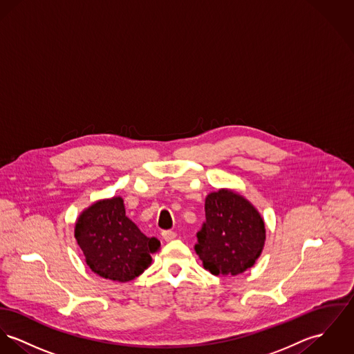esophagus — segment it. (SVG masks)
Returning <instances> with one entry per match:
<instances>
[{
  "label": "esophagus",
  "instance_id": "esophagus-1",
  "mask_svg": "<svg viewBox=\"0 0 354 354\" xmlns=\"http://www.w3.org/2000/svg\"><path fill=\"white\" fill-rule=\"evenodd\" d=\"M162 238H163V241H166V242H169V241H173L176 236H177V234L174 232V231H171V230H165V231H162Z\"/></svg>",
  "mask_w": 354,
  "mask_h": 354
}]
</instances>
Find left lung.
I'll use <instances>...</instances> for the list:
<instances>
[{
	"mask_svg": "<svg viewBox=\"0 0 354 354\" xmlns=\"http://www.w3.org/2000/svg\"><path fill=\"white\" fill-rule=\"evenodd\" d=\"M265 223L242 194L219 189L205 197V222L194 250L212 274L236 276L252 268L265 245Z\"/></svg>",
	"mask_w": 354,
	"mask_h": 354,
	"instance_id": "obj_1",
	"label": "left lung"
}]
</instances>
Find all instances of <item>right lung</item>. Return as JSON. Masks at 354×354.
Masks as SVG:
<instances>
[{"instance_id":"1","label":"right lung","mask_w":354,"mask_h":354,"mask_svg":"<svg viewBox=\"0 0 354 354\" xmlns=\"http://www.w3.org/2000/svg\"><path fill=\"white\" fill-rule=\"evenodd\" d=\"M74 236L86 265L100 277L127 283L151 263L161 243L126 216L122 197L96 201L77 219Z\"/></svg>"}]
</instances>
